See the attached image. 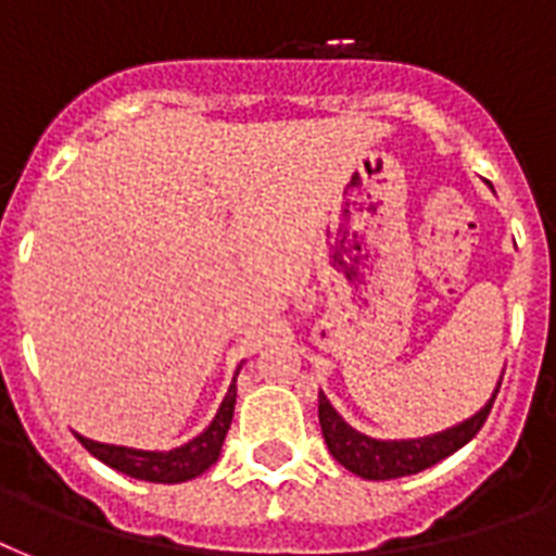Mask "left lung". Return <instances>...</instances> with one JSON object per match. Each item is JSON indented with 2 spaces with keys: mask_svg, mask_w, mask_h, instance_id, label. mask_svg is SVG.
I'll list each match as a JSON object with an SVG mask.
<instances>
[{
  "mask_svg": "<svg viewBox=\"0 0 556 556\" xmlns=\"http://www.w3.org/2000/svg\"><path fill=\"white\" fill-rule=\"evenodd\" d=\"M502 387V378L493 389L491 401L467 421L441 430L435 435H424V439H401V441H380L369 439L364 432H357L355 427H349L343 421V415L331 406V401L320 392V427L323 439L329 444V453L338 458L340 465L352 470L361 479H371V482H383V479H401V476L421 473L427 467L439 465L441 458L453 456L458 447H465L467 441L473 439L476 432L482 430V424L491 415V406L496 401V392Z\"/></svg>",
  "mask_w": 556,
  "mask_h": 556,
  "instance_id": "left-lung-1",
  "label": "left lung"
}]
</instances>
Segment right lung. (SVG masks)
Segmentation results:
<instances>
[{
    "label": "right lung",
    "mask_w": 556,
    "mask_h": 556,
    "mask_svg": "<svg viewBox=\"0 0 556 556\" xmlns=\"http://www.w3.org/2000/svg\"><path fill=\"white\" fill-rule=\"evenodd\" d=\"M239 375V369H236ZM233 406H236V378L227 389L225 401L218 406L216 418L210 421V427L192 441L181 444L176 450L159 453V450H132V447H117V444H100V441L80 439V444L89 450L91 456L100 458L103 465H109L117 473L132 476V479H143V482H159V484H178L190 482L195 476H201L207 467L216 465L225 435L233 421Z\"/></svg>",
    "instance_id": "1"
}]
</instances>
